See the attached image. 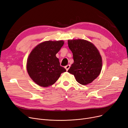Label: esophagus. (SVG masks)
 Instances as JSON below:
<instances>
[{
  "label": "esophagus",
  "instance_id": "1",
  "mask_svg": "<svg viewBox=\"0 0 128 128\" xmlns=\"http://www.w3.org/2000/svg\"><path fill=\"white\" fill-rule=\"evenodd\" d=\"M70 64H68V65H66V66H65V69H66V70L68 71L69 69H70Z\"/></svg>",
  "mask_w": 128,
  "mask_h": 128
}]
</instances>
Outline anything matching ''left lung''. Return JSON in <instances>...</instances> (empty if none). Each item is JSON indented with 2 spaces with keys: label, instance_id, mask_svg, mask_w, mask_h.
I'll list each match as a JSON object with an SVG mask.
<instances>
[{
  "label": "left lung",
  "instance_id": "left-lung-1",
  "mask_svg": "<svg viewBox=\"0 0 128 128\" xmlns=\"http://www.w3.org/2000/svg\"><path fill=\"white\" fill-rule=\"evenodd\" d=\"M68 45L74 59L68 72L74 75L80 84L91 83L102 70V59L98 50L92 43L84 39L68 40Z\"/></svg>",
  "mask_w": 128,
  "mask_h": 128
}]
</instances>
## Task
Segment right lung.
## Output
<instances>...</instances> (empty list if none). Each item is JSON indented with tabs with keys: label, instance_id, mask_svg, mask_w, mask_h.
I'll return each mask as SVG.
<instances>
[{
	"label": "right lung",
	"instance_id": "right-lung-1",
	"mask_svg": "<svg viewBox=\"0 0 128 128\" xmlns=\"http://www.w3.org/2000/svg\"><path fill=\"white\" fill-rule=\"evenodd\" d=\"M64 44L63 40L46 41L38 44L28 57L26 68L31 79L38 85L46 87L54 84L66 70L60 66L56 53Z\"/></svg>",
	"mask_w": 128,
	"mask_h": 128
}]
</instances>
